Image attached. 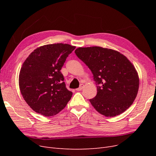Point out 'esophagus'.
<instances>
[{
	"label": "esophagus",
	"instance_id": "obj_1",
	"mask_svg": "<svg viewBox=\"0 0 156 156\" xmlns=\"http://www.w3.org/2000/svg\"><path fill=\"white\" fill-rule=\"evenodd\" d=\"M83 84H81V85H80V87H79L78 88L76 89V90H77V91H81V90L83 89Z\"/></svg>",
	"mask_w": 156,
	"mask_h": 156
}]
</instances>
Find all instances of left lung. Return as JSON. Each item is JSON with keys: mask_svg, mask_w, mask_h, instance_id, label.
Instances as JSON below:
<instances>
[{"mask_svg": "<svg viewBox=\"0 0 156 156\" xmlns=\"http://www.w3.org/2000/svg\"><path fill=\"white\" fill-rule=\"evenodd\" d=\"M77 57L93 73L97 95L90 100L100 114L113 117L122 114L137 95L139 78L134 66L117 51L101 47L79 48Z\"/></svg>", "mask_w": 156, "mask_h": 156, "instance_id": "obj_1", "label": "left lung"}]
</instances>
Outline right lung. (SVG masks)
Returning <instances> with one entry per match:
<instances>
[{"instance_id": "right-lung-1", "label": "right lung", "mask_w": 156, "mask_h": 156, "mask_svg": "<svg viewBox=\"0 0 156 156\" xmlns=\"http://www.w3.org/2000/svg\"><path fill=\"white\" fill-rule=\"evenodd\" d=\"M75 47L66 44L37 48L23 62L19 75L23 98L33 111L45 116L58 114L73 93L66 87L60 70Z\"/></svg>"}]
</instances>
